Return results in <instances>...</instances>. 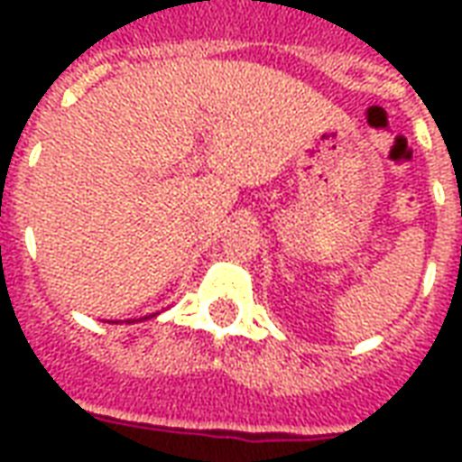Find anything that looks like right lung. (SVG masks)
<instances>
[{"mask_svg": "<svg viewBox=\"0 0 462 462\" xmlns=\"http://www.w3.org/2000/svg\"><path fill=\"white\" fill-rule=\"evenodd\" d=\"M145 319H148V317H145Z\"/></svg>", "mask_w": 462, "mask_h": 462, "instance_id": "right-lung-1", "label": "right lung"}]
</instances>
